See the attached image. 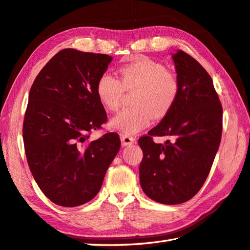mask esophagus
Listing matches in <instances>:
<instances>
[{
  "mask_svg": "<svg viewBox=\"0 0 250 250\" xmlns=\"http://www.w3.org/2000/svg\"><path fill=\"white\" fill-rule=\"evenodd\" d=\"M133 142H134V139L132 138V136H130L128 134H121V143L124 146H128V145L133 144Z\"/></svg>",
  "mask_w": 250,
  "mask_h": 250,
  "instance_id": "obj_1",
  "label": "esophagus"
}]
</instances>
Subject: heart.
<instances>
[{
    "instance_id": "1",
    "label": "heart",
    "mask_w": 250,
    "mask_h": 250,
    "mask_svg": "<svg viewBox=\"0 0 250 250\" xmlns=\"http://www.w3.org/2000/svg\"><path fill=\"white\" fill-rule=\"evenodd\" d=\"M121 81L104 72L96 82L95 92L101 104L108 110L120 105L125 90L136 87L135 106L122 109L111 118L109 125L124 134H135L149 125L153 119L165 116L179 96V82L163 63L144 57L120 68Z\"/></svg>"
}]
</instances>
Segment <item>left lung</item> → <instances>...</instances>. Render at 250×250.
Wrapping results in <instances>:
<instances>
[{
    "label": "left lung",
    "mask_w": 250,
    "mask_h": 250,
    "mask_svg": "<svg viewBox=\"0 0 250 250\" xmlns=\"http://www.w3.org/2000/svg\"><path fill=\"white\" fill-rule=\"evenodd\" d=\"M179 96L148 135L139 139L143 150L140 183L155 202L177 205L188 202L206 181L222 135V105L209 73L183 51L172 54ZM153 136H172L157 145Z\"/></svg>",
    "instance_id": "obj_1"
}]
</instances>
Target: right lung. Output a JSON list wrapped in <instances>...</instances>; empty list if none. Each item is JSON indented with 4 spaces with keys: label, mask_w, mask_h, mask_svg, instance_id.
<instances>
[{
    "label": "right lung",
    "mask_w": 250,
    "mask_h": 250,
    "mask_svg": "<svg viewBox=\"0 0 250 250\" xmlns=\"http://www.w3.org/2000/svg\"><path fill=\"white\" fill-rule=\"evenodd\" d=\"M111 61L106 54L65 48L42 68L29 93L22 125L27 161L43 194L60 206L94 198L119 151L115 132L89 141L107 120L95 86Z\"/></svg>",
    "instance_id": "right-lung-1"
}]
</instances>
